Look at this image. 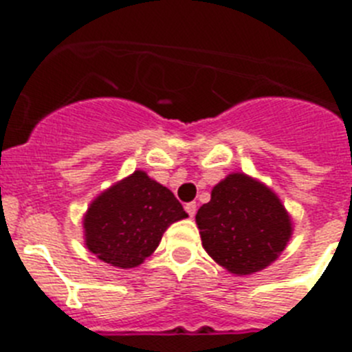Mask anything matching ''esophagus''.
<instances>
[{"label": "esophagus", "mask_w": 352, "mask_h": 352, "mask_svg": "<svg viewBox=\"0 0 352 352\" xmlns=\"http://www.w3.org/2000/svg\"><path fill=\"white\" fill-rule=\"evenodd\" d=\"M185 211H186V213H188V214H190V217H194L195 211H197V204H195V203L185 204Z\"/></svg>", "instance_id": "1"}]
</instances>
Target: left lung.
<instances>
[{
  "label": "left lung",
  "mask_w": 352,
  "mask_h": 352,
  "mask_svg": "<svg viewBox=\"0 0 352 352\" xmlns=\"http://www.w3.org/2000/svg\"><path fill=\"white\" fill-rule=\"evenodd\" d=\"M195 223L208 256L236 276L268 268L292 236V219L280 197L245 173L227 174L213 186Z\"/></svg>",
  "instance_id": "left-lung-1"
}]
</instances>
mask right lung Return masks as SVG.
<instances>
[{
  "mask_svg": "<svg viewBox=\"0 0 352 352\" xmlns=\"http://www.w3.org/2000/svg\"><path fill=\"white\" fill-rule=\"evenodd\" d=\"M186 217L167 186L138 169L93 199L82 219L84 245L114 268H135L157 250L167 227Z\"/></svg>",
  "mask_w": 352,
  "mask_h": 352,
  "instance_id": "1",
  "label": "right lung"
}]
</instances>
